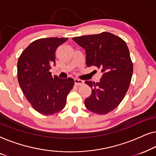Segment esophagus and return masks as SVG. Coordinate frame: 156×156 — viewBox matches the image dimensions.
<instances>
[{"label":"esophagus","mask_w":156,"mask_h":156,"mask_svg":"<svg viewBox=\"0 0 156 156\" xmlns=\"http://www.w3.org/2000/svg\"><path fill=\"white\" fill-rule=\"evenodd\" d=\"M74 83L76 85H82L84 84V81L80 80V79H74Z\"/></svg>","instance_id":"obj_1"}]
</instances>
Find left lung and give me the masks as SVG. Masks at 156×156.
I'll return each instance as SVG.
<instances>
[{
  "instance_id": "obj_1",
  "label": "left lung",
  "mask_w": 156,
  "mask_h": 156,
  "mask_svg": "<svg viewBox=\"0 0 156 156\" xmlns=\"http://www.w3.org/2000/svg\"><path fill=\"white\" fill-rule=\"evenodd\" d=\"M86 52V64L101 69L99 82L86 81L91 94L85 99L87 109L106 114L119 105L131 83L133 63L124 40L114 34L103 32L97 35L72 38Z\"/></svg>"
}]
</instances>
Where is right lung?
<instances>
[{
    "instance_id": "obj_1",
    "label": "right lung",
    "mask_w": 156,
    "mask_h": 156,
    "mask_svg": "<svg viewBox=\"0 0 156 156\" xmlns=\"http://www.w3.org/2000/svg\"><path fill=\"white\" fill-rule=\"evenodd\" d=\"M68 38L50 37L35 40L25 49L18 62V80L23 94L35 110L52 115L65 106L73 88L72 78L52 76L55 51Z\"/></svg>"
}]
</instances>
